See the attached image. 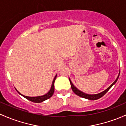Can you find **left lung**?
<instances>
[{"label": "left lung", "instance_id": "obj_1", "mask_svg": "<svg viewBox=\"0 0 126 126\" xmlns=\"http://www.w3.org/2000/svg\"><path fill=\"white\" fill-rule=\"evenodd\" d=\"M120 72H119V74H118V77H117V78H116V79L115 80V81L113 82V83H112V84H111L110 86L109 87H108V88H107L106 89L104 90V91H103V92H100V93H99V94H92V95H91V94H87L84 93V92H82V91H81L79 89H78L77 88V87L74 85L73 83H72V81H71V79H69V80L70 83H71V88H72V91H73V92L77 95H78V96H80V97H82V98H84L87 99V100H97V99L100 98L102 97V96H103V95H105V94L106 93V92H108L109 90L110 89L111 87H112V86L114 85V84H115L116 82L117 81L118 79L119 76H120Z\"/></svg>", "mask_w": 126, "mask_h": 126}]
</instances>
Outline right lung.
I'll use <instances>...</instances> for the list:
<instances>
[{
    "label": "right lung",
    "instance_id": "obj_1",
    "mask_svg": "<svg viewBox=\"0 0 126 126\" xmlns=\"http://www.w3.org/2000/svg\"><path fill=\"white\" fill-rule=\"evenodd\" d=\"M56 77H57V74H56V75L55 76V77H54V80H53V81H52V85H51V89H50L49 91L48 92H47V93H46V94L42 95V96H25V95H22V94L20 93L16 89V88H15V89H16V90L17 91V92L20 95H21L22 96H23V97H25V98H26L27 100H30V101H31L34 102V103H41V102H43V101H45V100H47V99H49V98H51V96H52L53 94H54V82H55V79H56Z\"/></svg>",
    "mask_w": 126,
    "mask_h": 126
}]
</instances>
